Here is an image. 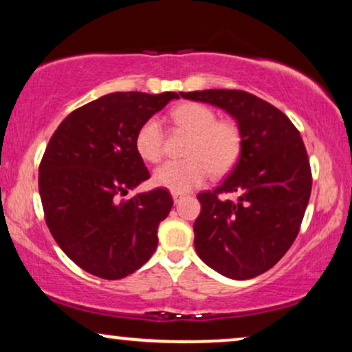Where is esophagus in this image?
<instances>
[{"mask_svg": "<svg viewBox=\"0 0 352 352\" xmlns=\"http://www.w3.org/2000/svg\"><path fill=\"white\" fill-rule=\"evenodd\" d=\"M184 197H185V193H179V192L172 193V199H173V201H175V204H179V201L184 199Z\"/></svg>", "mask_w": 352, "mask_h": 352, "instance_id": "obj_1", "label": "esophagus"}]
</instances>
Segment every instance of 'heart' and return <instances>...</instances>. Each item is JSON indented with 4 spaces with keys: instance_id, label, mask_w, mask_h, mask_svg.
Segmentation results:
<instances>
[{
    "instance_id": "b5f03b06",
    "label": "heart",
    "mask_w": 352,
    "mask_h": 352,
    "mask_svg": "<svg viewBox=\"0 0 352 352\" xmlns=\"http://www.w3.org/2000/svg\"><path fill=\"white\" fill-rule=\"evenodd\" d=\"M170 120L190 132L185 159L170 160L153 172V184L170 192L185 193L207 180L208 173L223 175L235 167L241 153V131L228 119H217L212 109L199 102H184L170 111ZM135 148L147 162L164 155V132L157 119H147L135 134Z\"/></svg>"
}]
</instances>
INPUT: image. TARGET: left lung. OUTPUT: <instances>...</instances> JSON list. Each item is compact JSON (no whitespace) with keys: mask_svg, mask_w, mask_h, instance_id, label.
Returning a JSON list of instances; mask_svg holds the SVG:
<instances>
[{"mask_svg":"<svg viewBox=\"0 0 352 352\" xmlns=\"http://www.w3.org/2000/svg\"><path fill=\"white\" fill-rule=\"evenodd\" d=\"M227 111L241 131V153L213 192L197 195V254L223 276L250 280L281 260L300 232L311 195V167L302 139L280 109L245 91L180 92ZM232 192L235 201L221 199Z\"/></svg>","mask_w":352,"mask_h":352,"instance_id":"obj_1","label":"left lung"}]
</instances>
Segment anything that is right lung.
<instances>
[{"instance_id": "right-lung-1", "label": "right lung", "mask_w": 352, "mask_h": 352, "mask_svg": "<svg viewBox=\"0 0 352 352\" xmlns=\"http://www.w3.org/2000/svg\"><path fill=\"white\" fill-rule=\"evenodd\" d=\"M172 99L179 94L112 92L72 111L52 134L39 165L44 218L56 243L84 272L120 280L155 252L170 193L155 188L119 197L151 179L135 134Z\"/></svg>"}]
</instances>
